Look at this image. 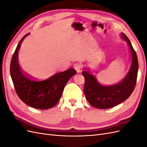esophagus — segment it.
<instances>
[{
    "mask_svg": "<svg viewBox=\"0 0 147 147\" xmlns=\"http://www.w3.org/2000/svg\"><path fill=\"white\" fill-rule=\"evenodd\" d=\"M82 68V66L81 64L77 63L74 65V69L76 70V71L78 73H80L81 72Z\"/></svg>",
    "mask_w": 147,
    "mask_h": 147,
    "instance_id": "esophagus-1",
    "label": "esophagus"
}]
</instances>
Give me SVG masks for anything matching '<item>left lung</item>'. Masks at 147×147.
Returning a JSON list of instances; mask_svg holds the SVG:
<instances>
[{"mask_svg":"<svg viewBox=\"0 0 147 147\" xmlns=\"http://www.w3.org/2000/svg\"><path fill=\"white\" fill-rule=\"evenodd\" d=\"M121 36L129 47L132 63L129 71L121 82L113 85L103 86L88 71L82 72L85 80L83 88L84 95L89 103L94 107L101 109L113 107L126 100L134 90L139 69L137 56L127 37L124 33H121Z\"/></svg>","mask_w":147,"mask_h":147,"instance_id":"8db88e82","label":"left lung"}]
</instances>
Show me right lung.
Returning <instances> with one entry per match:
<instances>
[{
  "label": "right lung",
  "mask_w": 147,
  "mask_h": 147,
  "mask_svg": "<svg viewBox=\"0 0 147 147\" xmlns=\"http://www.w3.org/2000/svg\"><path fill=\"white\" fill-rule=\"evenodd\" d=\"M28 35L21 38L11 58L10 75L13 85L16 94L26 104L37 109H51L59 102L65 84L77 72L71 68L44 80H35L25 74L19 65L18 51Z\"/></svg>",
  "instance_id": "obj_1"
}]
</instances>
